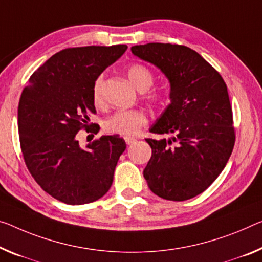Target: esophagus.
<instances>
[{"label":"esophagus","mask_w":262,"mask_h":262,"mask_svg":"<svg viewBox=\"0 0 262 262\" xmlns=\"http://www.w3.org/2000/svg\"><path fill=\"white\" fill-rule=\"evenodd\" d=\"M136 138H132V137H125V143L127 144V145H131V144H134V143H136Z\"/></svg>","instance_id":"1"}]
</instances>
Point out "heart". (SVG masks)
Listing matches in <instances>:
<instances>
[{"mask_svg":"<svg viewBox=\"0 0 262 262\" xmlns=\"http://www.w3.org/2000/svg\"><path fill=\"white\" fill-rule=\"evenodd\" d=\"M127 77L136 89L140 92L147 91L154 84V75L151 70L143 64L135 63L128 67ZM103 76H98L92 85V99L96 105H102L104 102L103 95ZM154 102H159L162 96L158 94L152 95L150 97ZM147 124V116L142 110H119L107 117L104 122V128L110 134L120 136H135Z\"/></svg>","mask_w":262,"mask_h":262,"instance_id":"heart-1","label":"heart"}]
</instances>
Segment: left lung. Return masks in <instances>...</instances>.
Masks as SVG:
<instances>
[{
  "instance_id": "obj_1",
  "label": "left lung",
  "mask_w": 262,
  "mask_h": 262,
  "mask_svg": "<svg viewBox=\"0 0 262 262\" xmlns=\"http://www.w3.org/2000/svg\"><path fill=\"white\" fill-rule=\"evenodd\" d=\"M131 51L160 69L171 88V103L150 131L174 136L146 139L152 156L144 178L160 198L191 199L218 178L234 146L226 84L210 63L185 46L147 43Z\"/></svg>"
}]
</instances>
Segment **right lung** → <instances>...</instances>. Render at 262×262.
<instances>
[{
    "instance_id": "1",
    "label": "right lung",
    "mask_w": 262,
    "mask_h": 262,
    "mask_svg": "<svg viewBox=\"0 0 262 262\" xmlns=\"http://www.w3.org/2000/svg\"><path fill=\"white\" fill-rule=\"evenodd\" d=\"M125 44L68 48L38 68L22 91L18 135L28 170L51 196L69 205L98 200L114 182V173L126 144L118 135L102 136L79 146L80 128L96 114L95 79L126 51Z\"/></svg>"
}]
</instances>
